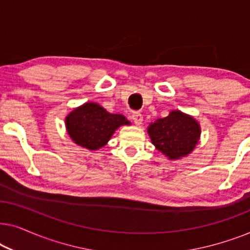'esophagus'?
I'll return each instance as SVG.
<instances>
[{"instance_id": "obj_1", "label": "esophagus", "mask_w": 250, "mask_h": 250, "mask_svg": "<svg viewBox=\"0 0 250 250\" xmlns=\"http://www.w3.org/2000/svg\"><path fill=\"white\" fill-rule=\"evenodd\" d=\"M132 119L133 122H134L135 125H141L142 122H143V116L140 114V112H133L132 115Z\"/></svg>"}]
</instances>
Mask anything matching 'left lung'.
<instances>
[{"label":"left lung","mask_w":250,"mask_h":250,"mask_svg":"<svg viewBox=\"0 0 250 250\" xmlns=\"http://www.w3.org/2000/svg\"><path fill=\"white\" fill-rule=\"evenodd\" d=\"M148 134L155 148L169 160L189 156L200 141L201 127L197 119L181 110L150 123Z\"/></svg>","instance_id":"8db88e82"}]
</instances>
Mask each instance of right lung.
<instances>
[{
  "mask_svg": "<svg viewBox=\"0 0 250 250\" xmlns=\"http://www.w3.org/2000/svg\"><path fill=\"white\" fill-rule=\"evenodd\" d=\"M64 124L74 143L94 151L107 145L116 129L131 123L121 114H110L97 102H85L66 116Z\"/></svg>",
  "mask_w": 250,
  "mask_h": 250,
  "instance_id": "add662e5",
  "label": "right lung"
}]
</instances>
